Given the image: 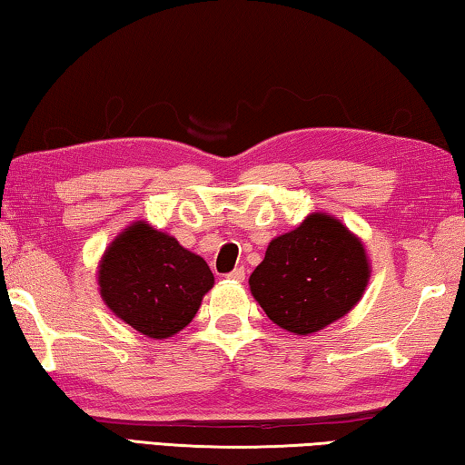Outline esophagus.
Returning <instances> with one entry per match:
<instances>
[{
	"label": "esophagus",
	"mask_w": 465,
	"mask_h": 465,
	"mask_svg": "<svg viewBox=\"0 0 465 465\" xmlns=\"http://www.w3.org/2000/svg\"><path fill=\"white\" fill-rule=\"evenodd\" d=\"M227 278H230V281H233V282H242L243 278H246V270H243L242 266L240 268H233L230 274H227Z\"/></svg>",
	"instance_id": "1"
}]
</instances>
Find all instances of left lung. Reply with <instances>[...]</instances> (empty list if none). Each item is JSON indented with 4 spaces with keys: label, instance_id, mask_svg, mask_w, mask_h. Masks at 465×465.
Returning <instances> with one entry per match:
<instances>
[{
    "label": "left lung",
    "instance_id": "obj_1",
    "mask_svg": "<svg viewBox=\"0 0 465 465\" xmlns=\"http://www.w3.org/2000/svg\"><path fill=\"white\" fill-rule=\"evenodd\" d=\"M370 268L361 242L337 219L313 213L270 242L250 291L278 327L307 335L356 305Z\"/></svg>",
    "mask_w": 465,
    "mask_h": 465
}]
</instances>
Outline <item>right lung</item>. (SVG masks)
I'll list each match as a JSON object with an SVG mask.
<instances>
[{"instance_id": "add662e5", "label": "right lung", "mask_w": 465, "mask_h": 465, "mask_svg": "<svg viewBox=\"0 0 465 465\" xmlns=\"http://www.w3.org/2000/svg\"><path fill=\"white\" fill-rule=\"evenodd\" d=\"M99 286L117 317L136 331L163 340L191 323L213 286V274L203 258L140 222L107 248Z\"/></svg>"}]
</instances>
